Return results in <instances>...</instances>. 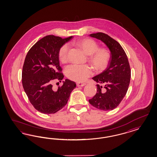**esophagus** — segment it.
Segmentation results:
<instances>
[{"label": "esophagus", "instance_id": "esophagus-1", "mask_svg": "<svg viewBox=\"0 0 157 157\" xmlns=\"http://www.w3.org/2000/svg\"><path fill=\"white\" fill-rule=\"evenodd\" d=\"M76 85H77L78 87H83V86L86 85V83H82V82H78L76 83Z\"/></svg>", "mask_w": 157, "mask_h": 157}]
</instances>
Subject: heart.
Returning a JSON list of instances; mask_svg holds the SVG:
<instances>
[{"label": "heart", "instance_id": "obj_1", "mask_svg": "<svg viewBox=\"0 0 157 157\" xmlns=\"http://www.w3.org/2000/svg\"><path fill=\"white\" fill-rule=\"evenodd\" d=\"M75 45L87 55H89V61L98 70H102L108 66L110 60V53L106 48L98 49V44L90 38H85L75 42ZM69 49L68 44H64L60 48L59 58L60 62L66 63ZM67 77L72 81L82 82L92 75L90 67L84 65H68L64 69Z\"/></svg>", "mask_w": 157, "mask_h": 157}]
</instances>
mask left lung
<instances>
[{"mask_svg": "<svg viewBox=\"0 0 157 157\" xmlns=\"http://www.w3.org/2000/svg\"><path fill=\"white\" fill-rule=\"evenodd\" d=\"M90 37L104 43L110 52V60L107 67L101 74L92 78L97 83V93L89 103L98 109H114L126 94L131 79V68L128 57L117 41L103 33L91 34ZM102 84L105 90H101Z\"/></svg>", "mask_w": 157, "mask_h": 157, "instance_id": "obj_1", "label": "left lung"}]
</instances>
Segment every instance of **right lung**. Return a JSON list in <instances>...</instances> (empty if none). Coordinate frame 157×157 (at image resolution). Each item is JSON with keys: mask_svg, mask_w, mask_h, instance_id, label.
<instances>
[{"mask_svg": "<svg viewBox=\"0 0 157 157\" xmlns=\"http://www.w3.org/2000/svg\"><path fill=\"white\" fill-rule=\"evenodd\" d=\"M73 37L63 38L47 36L30 49L25 57L22 73L24 90L34 108L44 114H53L67 104L76 83L66 79L57 90L53 89L54 80L61 82L59 51Z\"/></svg>", "mask_w": 157, "mask_h": 157, "instance_id": "add662e5", "label": "right lung"}]
</instances>
